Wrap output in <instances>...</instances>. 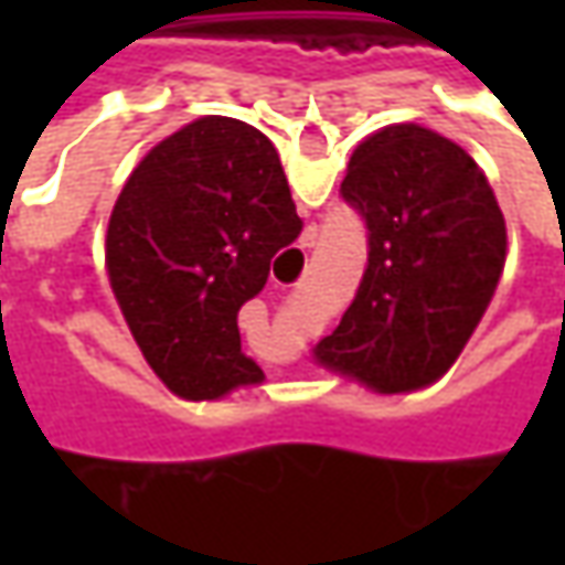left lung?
<instances>
[{
    "label": "left lung",
    "mask_w": 565,
    "mask_h": 565,
    "mask_svg": "<svg viewBox=\"0 0 565 565\" xmlns=\"http://www.w3.org/2000/svg\"><path fill=\"white\" fill-rule=\"evenodd\" d=\"M367 228V267L323 367L374 393H408L459 359L507 260V223L484 172L422 125H390L349 160L339 188Z\"/></svg>",
    "instance_id": "8db88e82"
}]
</instances>
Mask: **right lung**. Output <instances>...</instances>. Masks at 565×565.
I'll list each match as a JSON object with an SVG mask.
<instances>
[{
	"mask_svg": "<svg viewBox=\"0 0 565 565\" xmlns=\"http://www.w3.org/2000/svg\"><path fill=\"white\" fill-rule=\"evenodd\" d=\"M301 235L267 135L204 116L160 141L121 188L106 228L109 282L147 364L185 399H220L260 367L238 311Z\"/></svg>",
	"mask_w": 565,
	"mask_h": 565,
	"instance_id": "obj_1",
	"label": "right lung"
}]
</instances>
